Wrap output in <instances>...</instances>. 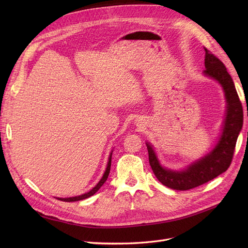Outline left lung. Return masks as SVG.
Returning <instances> with one entry per match:
<instances>
[{
    "label": "left lung",
    "instance_id": "1",
    "mask_svg": "<svg viewBox=\"0 0 248 248\" xmlns=\"http://www.w3.org/2000/svg\"><path fill=\"white\" fill-rule=\"evenodd\" d=\"M205 68L203 74L221 85L226 101L222 129L213 149L186 168L172 170L160 163L152 144L146 142L150 165L155 176L163 185L174 190L193 189L224 173L231 164L236 140L242 128L243 110L235 85L225 65L207 49H205Z\"/></svg>",
    "mask_w": 248,
    "mask_h": 248
}]
</instances>
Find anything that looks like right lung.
I'll list each match as a JSON object with an SVG mask.
<instances>
[{
    "label": "right lung",
    "instance_id": "add662e5",
    "mask_svg": "<svg viewBox=\"0 0 248 248\" xmlns=\"http://www.w3.org/2000/svg\"><path fill=\"white\" fill-rule=\"evenodd\" d=\"M111 155H112V151L110 152L109 154V157H108V166H107V169H106V172H104L102 178L100 179V181L98 182V183L91 189L89 192L87 193H84L82 195H79V196H75V197H69V198H57L61 201H64V202H75V201H80V200H83V199H86L90 196H93V195H94L99 189L100 187L106 183V181L108 180V177L109 175V171H110V166H111Z\"/></svg>",
    "mask_w": 248,
    "mask_h": 248
}]
</instances>
